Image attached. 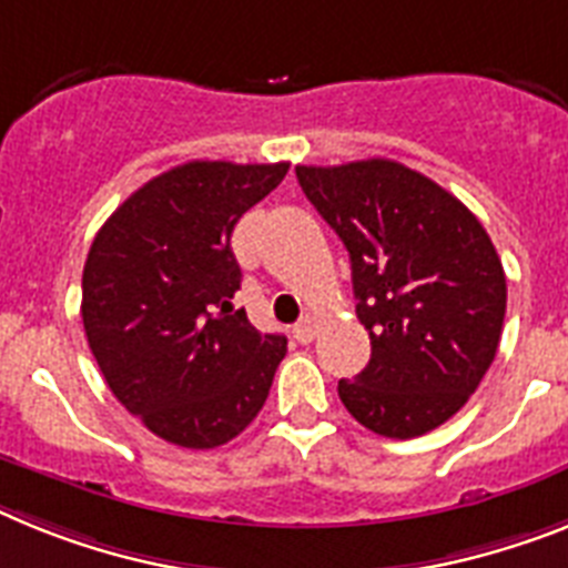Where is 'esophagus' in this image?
Here are the masks:
<instances>
[{
	"label": "esophagus",
	"instance_id": "obj_1",
	"mask_svg": "<svg viewBox=\"0 0 568 568\" xmlns=\"http://www.w3.org/2000/svg\"><path fill=\"white\" fill-rule=\"evenodd\" d=\"M314 335H317V321H314L312 314H306V317L294 326V337H297L300 343H312Z\"/></svg>",
	"mask_w": 568,
	"mask_h": 568
}]
</instances>
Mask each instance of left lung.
Returning a JSON list of instances; mask_svg holds the SVG:
<instances>
[{
	"mask_svg": "<svg viewBox=\"0 0 568 568\" xmlns=\"http://www.w3.org/2000/svg\"><path fill=\"white\" fill-rule=\"evenodd\" d=\"M308 202L352 260L373 357L337 395L366 430L416 438L468 402L497 355L505 271L479 219L389 159L297 166Z\"/></svg>",
	"mask_w": 568,
	"mask_h": 568,
	"instance_id": "obj_1",
	"label": "left lung"
}]
</instances>
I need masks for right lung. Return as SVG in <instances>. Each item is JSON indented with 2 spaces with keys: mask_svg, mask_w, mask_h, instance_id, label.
<instances>
[{
  "mask_svg": "<svg viewBox=\"0 0 568 568\" xmlns=\"http://www.w3.org/2000/svg\"><path fill=\"white\" fill-rule=\"evenodd\" d=\"M285 173V161H187L138 187L89 247V349L114 398L170 445H225L268 398L288 341L233 308L231 233Z\"/></svg>",
  "mask_w": 568,
  "mask_h": 568,
  "instance_id": "right-lung-1",
  "label": "right lung"
}]
</instances>
